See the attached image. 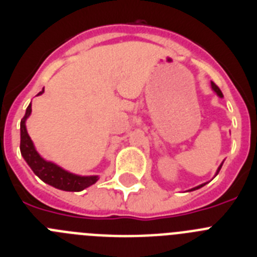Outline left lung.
<instances>
[{
  "label": "left lung",
  "instance_id": "8db88e82",
  "mask_svg": "<svg viewBox=\"0 0 257 257\" xmlns=\"http://www.w3.org/2000/svg\"><path fill=\"white\" fill-rule=\"evenodd\" d=\"M211 86H212V88H213V91L216 92V94H217V95H219V96H220V97H221V96H222V92H221V91H220V88H219V87H217V86H216V85H215V83H213V82H211ZM221 166H222V163H221V165H220V167H219V170H217V172H216V174H219L220 169H221ZM203 185H205V184H203ZM203 185H199V187H196V188H193V189H192V190H196V189H199V188H201V187H203Z\"/></svg>",
  "mask_w": 257,
  "mask_h": 257
}]
</instances>
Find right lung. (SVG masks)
Masks as SVG:
<instances>
[{"instance_id": "right-lung-1", "label": "right lung", "mask_w": 257, "mask_h": 257, "mask_svg": "<svg viewBox=\"0 0 257 257\" xmlns=\"http://www.w3.org/2000/svg\"><path fill=\"white\" fill-rule=\"evenodd\" d=\"M44 92V90L38 95ZM32 112V105L29 104L27 108V112L20 122V152L24 160L29 165L33 172L37 175L42 181L47 183L54 188H58L67 192H81L85 188L90 187L97 181V176H78L73 175L65 170L60 169L55 163L47 162L40 154L36 152L33 143L29 138L26 128V121Z\"/></svg>"}]
</instances>
